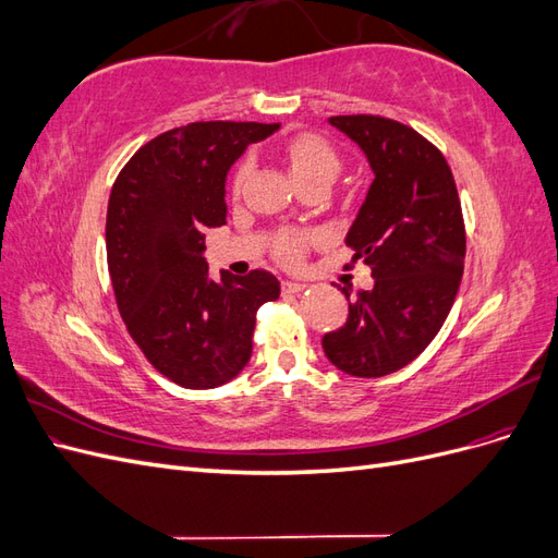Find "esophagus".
I'll list each match as a JSON object with an SVG mask.
<instances>
[{
  "label": "esophagus",
  "instance_id": "obj_1",
  "mask_svg": "<svg viewBox=\"0 0 558 558\" xmlns=\"http://www.w3.org/2000/svg\"><path fill=\"white\" fill-rule=\"evenodd\" d=\"M305 289H307V283H302V281H291V279L281 281V291L286 295H295V293H302Z\"/></svg>",
  "mask_w": 558,
  "mask_h": 558
}]
</instances>
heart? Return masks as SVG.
<instances>
[{
    "instance_id": "1",
    "label": "heart",
    "mask_w": 558,
    "mask_h": 558,
    "mask_svg": "<svg viewBox=\"0 0 558 558\" xmlns=\"http://www.w3.org/2000/svg\"><path fill=\"white\" fill-rule=\"evenodd\" d=\"M286 160H289L291 174L295 181H305V179H335L337 172H340V158H337L335 148L318 134H295L293 140L286 144ZM251 165L242 162L238 177H234V189H240L244 179L248 177ZM307 244V234L300 232H283L277 240V253L279 258L295 263L302 256V248Z\"/></svg>"
}]
</instances>
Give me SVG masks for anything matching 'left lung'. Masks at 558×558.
<instances>
[{
	"label": "left lung",
	"mask_w": 558,
	"mask_h": 558,
	"mask_svg": "<svg viewBox=\"0 0 558 558\" xmlns=\"http://www.w3.org/2000/svg\"><path fill=\"white\" fill-rule=\"evenodd\" d=\"M375 179L344 242L373 269L347 324L326 332L328 361L351 377H384L412 363L459 293L465 226L445 156L408 125L381 116H332ZM351 286L342 291L349 300Z\"/></svg>",
	"instance_id": "1"
}]
</instances>
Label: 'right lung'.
Masks as SVG:
<instances>
[{
  "label": "right lung",
  "mask_w": 558,
  "mask_h": 558,
  "mask_svg": "<svg viewBox=\"0 0 558 558\" xmlns=\"http://www.w3.org/2000/svg\"><path fill=\"white\" fill-rule=\"evenodd\" d=\"M279 123H191L144 144L118 174L107 209V260L128 332L158 373L216 388L251 359L256 312L279 298L265 269L209 277L205 232L228 216L226 179L248 144Z\"/></svg>",
  "instance_id": "1"
}]
</instances>
